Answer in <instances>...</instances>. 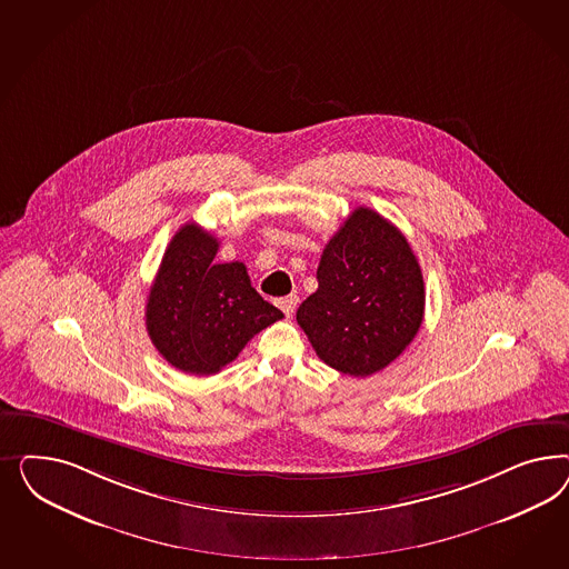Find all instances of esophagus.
<instances>
[{
	"label": "esophagus",
	"mask_w": 569,
	"mask_h": 569,
	"mask_svg": "<svg viewBox=\"0 0 569 569\" xmlns=\"http://www.w3.org/2000/svg\"><path fill=\"white\" fill-rule=\"evenodd\" d=\"M296 305H298V296H286V298L277 300V307L283 310L288 317L296 310Z\"/></svg>",
	"instance_id": "obj_1"
}]
</instances>
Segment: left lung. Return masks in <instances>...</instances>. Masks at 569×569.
Masks as SVG:
<instances>
[{"mask_svg": "<svg viewBox=\"0 0 569 569\" xmlns=\"http://www.w3.org/2000/svg\"><path fill=\"white\" fill-rule=\"evenodd\" d=\"M317 281L296 321L317 357L340 373H378L421 328V267L407 238L371 208H357L328 241Z\"/></svg>", "mask_w": 569, "mask_h": 569, "instance_id": "obj_1", "label": "left lung"}]
</instances>
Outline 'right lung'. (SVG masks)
Segmentation results:
<instances>
[{
  "label": "right lung",
  "mask_w": 569,
  "mask_h": 569,
  "mask_svg": "<svg viewBox=\"0 0 569 569\" xmlns=\"http://www.w3.org/2000/svg\"><path fill=\"white\" fill-rule=\"evenodd\" d=\"M219 240L183 224L162 257L146 305L156 350L191 376L219 373L259 331L283 317L262 300L243 262H214Z\"/></svg>",
  "instance_id": "obj_1"
}]
</instances>
